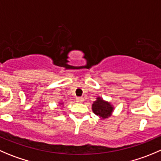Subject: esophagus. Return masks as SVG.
Instances as JSON below:
<instances>
[{"instance_id": "1", "label": "esophagus", "mask_w": 161, "mask_h": 161, "mask_svg": "<svg viewBox=\"0 0 161 161\" xmlns=\"http://www.w3.org/2000/svg\"><path fill=\"white\" fill-rule=\"evenodd\" d=\"M84 99L83 97H76V101H77L78 103H82L83 102Z\"/></svg>"}]
</instances>
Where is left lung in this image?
Here are the masks:
<instances>
[{
  "mask_svg": "<svg viewBox=\"0 0 161 161\" xmlns=\"http://www.w3.org/2000/svg\"><path fill=\"white\" fill-rule=\"evenodd\" d=\"M114 108L112 104L108 101H105L102 98L98 97L97 100L93 101L92 104V110L100 118L106 119L112 115Z\"/></svg>",
  "mask_w": 161,
  "mask_h": 161,
  "instance_id": "obj_1",
  "label": "left lung"
}]
</instances>
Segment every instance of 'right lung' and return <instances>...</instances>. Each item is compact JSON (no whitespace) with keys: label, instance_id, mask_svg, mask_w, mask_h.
Listing matches in <instances>:
<instances>
[{"label":"right lung","instance_id":"right-lung-1","mask_svg":"<svg viewBox=\"0 0 161 161\" xmlns=\"http://www.w3.org/2000/svg\"><path fill=\"white\" fill-rule=\"evenodd\" d=\"M60 104H63V103H60Z\"/></svg>","mask_w":161,"mask_h":161}]
</instances>
